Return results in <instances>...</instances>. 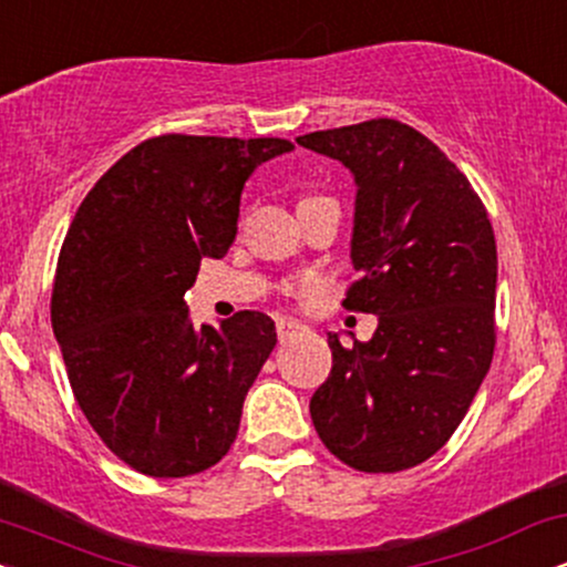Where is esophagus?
Wrapping results in <instances>:
<instances>
[{
  "label": "esophagus",
  "instance_id": "esophagus-1",
  "mask_svg": "<svg viewBox=\"0 0 567 567\" xmlns=\"http://www.w3.org/2000/svg\"><path fill=\"white\" fill-rule=\"evenodd\" d=\"M298 328H301V324H298L296 320H290V317H277V338H279V341L290 338Z\"/></svg>",
  "mask_w": 567,
  "mask_h": 567
}]
</instances>
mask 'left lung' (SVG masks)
Listing matches in <instances>:
<instances>
[{
	"instance_id": "8db88e82",
	"label": "left lung",
	"mask_w": 567,
	"mask_h": 567,
	"mask_svg": "<svg viewBox=\"0 0 567 567\" xmlns=\"http://www.w3.org/2000/svg\"><path fill=\"white\" fill-rule=\"evenodd\" d=\"M357 184L347 309L370 341L328 336L333 370L309 402L317 434L360 472H402L451 440L496 347V237L466 175L396 120L296 138Z\"/></svg>"
}]
</instances>
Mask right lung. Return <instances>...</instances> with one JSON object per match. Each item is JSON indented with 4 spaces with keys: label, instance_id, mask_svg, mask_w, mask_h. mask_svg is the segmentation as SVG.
<instances>
[{
    "label": "right lung",
    "instance_id": "right-lung-1",
    "mask_svg": "<svg viewBox=\"0 0 567 567\" xmlns=\"http://www.w3.org/2000/svg\"><path fill=\"white\" fill-rule=\"evenodd\" d=\"M285 152L282 138H148L101 175L71 220L53 333L84 419L135 472H205L237 437L275 322L237 311L194 328L184 296L202 258H224L237 237L245 181Z\"/></svg>",
    "mask_w": 567,
    "mask_h": 567
}]
</instances>
